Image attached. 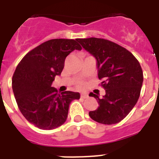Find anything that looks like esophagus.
I'll list each match as a JSON object with an SVG mask.
<instances>
[{"mask_svg": "<svg viewBox=\"0 0 159 159\" xmlns=\"http://www.w3.org/2000/svg\"><path fill=\"white\" fill-rule=\"evenodd\" d=\"M80 97L82 98V99H87L88 97V95L87 93H82L80 95Z\"/></svg>", "mask_w": 159, "mask_h": 159, "instance_id": "esophagus-1", "label": "esophagus"}]
</instances>
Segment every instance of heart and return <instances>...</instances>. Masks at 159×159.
Segmentation results:
<instances>
[{
    "label": "heart",
    "mask_w": 159,
    "mask_h": 159,
    "mask_svg": "<svg viewBox=\"0 0 159 159\" xmlns=\"http://www.w3.org/2000/svg\"><path fill=\"white\" fill-rule=\"evenodd\" d=\"M83 86H84V84H83L82 82L79 83V84H78V87H79V88H82Z\"/></svg>",
    "instance_id": "b5f03b06"
}]
</instances>
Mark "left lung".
<instances>
[{"mask_svg":"<svg viewBox=\"0 0 159 159\" xmlns=\"http://www.w3.org/2000/svg\"><path fill=\"white\" fill-rule=\"evenodd\" d=\"M85 50L97 60L98 77L106 95L95 94L99 107L89 112L93 120L102 124H116L130 113L139 98L143 73L139 62L130 52L117 43L102 38L76 39Z\"/></svg>","mask_w":159,"mask_h":159,"instance_id":"1","label":"left lung"}]
</instances>
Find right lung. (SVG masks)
Returning <instances> with one entry per match:
<instances>
[{
  "instance_id": "1",
  "label": "right lung",
  "mask_w": 159,
  "mask_h": 159,
  "mask_svg": "<svg viewBox=\"0 0 159 159\" xmlns=\"http://www.w3.org/2000/svg\"><path fill=\"white\" fill-rule=\"evenodd\" d=\"M82 47L76 40L52 39L43 42L25 55L12 75V87L18 108L35 127L52 130L67 120L71 102L80 99L79 92L58 93L52 87L60 75L66 57Z\"/></svg>"
}]
</instances>
